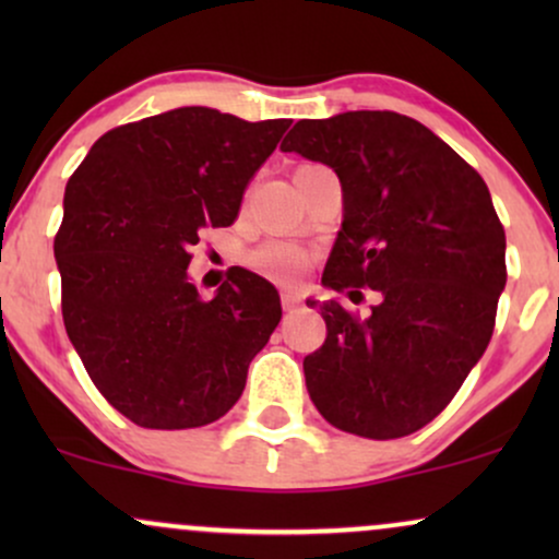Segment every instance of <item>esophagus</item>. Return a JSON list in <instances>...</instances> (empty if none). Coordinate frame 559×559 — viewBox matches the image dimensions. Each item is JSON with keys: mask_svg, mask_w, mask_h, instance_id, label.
<instances>
[{"mask_svg": "<svg viewBox=\"0 0 559 559\" xmlns=\"http://www.w3.org/2000/svg\"><path fill=\"white\" fill-rule=\"evenodd\" d=\"M281 305H284L286 312H294L301 305V299L297 297V294H288L286 292V294H281Z\"/></svg>", "mask_w": 559, "mask_h": 559, "instance_id": "esophagus-1", "label": "esophagus"}]
</instances>
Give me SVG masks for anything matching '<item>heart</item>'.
Masks as SVG:
<instances>
[{
    "mask_svg": "<svg viewBox=\"0 0 559 559\" xmlns=\"http://www.w3.org/2000/svg\"><path fill=\"white\" fill-rule=\"evenodd\" d=\"M307 262H310V254L297 247V243L284 239L262 241L260 247H254L247 254V265L254 273L275 281V284H294L299 273L307 267Z\"/></svg>",
    "mask_w": 559,
    "mask_h": 559,
    "instance_id": "b5f03b06",
    "label": "heart"
}]
</instances>
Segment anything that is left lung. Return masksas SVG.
I'll use <instances>...</instances> for the list:
<instances>
[{
  "label": "left lung",
  "mask_w": 559,
  "mask_h": 559,
  "mask_svg": "<svg viewBox=\"0 0 559 559\" xmlns=\"http://www.w3.org/2000/svg\"><path fill=\"white\" fill-rule=\"evenodd\" d=\"M281 150L342 181L344 223L323 284L352 288V299L357 288L381 294L368 318L336 299L320 305L329 333L305 357L310 400L365 439L420 431L491 342L507 265L489 189L433 131L391 110L299 120Z\"/></svg>",
  "instance_id": "8db88e82"
}]
</instances>
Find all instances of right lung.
<instances>
[{
	"label": "right lung",
	"mask_w": 559,
	"mask_h": 559,
	"mask_svg": "<svg viewBox=\"0 0 559 559\" xmlns=\"http://www.w3.org/2000/svg\"><path fill=\"white\" fill-rule=\"evenodd\" d=\"M288 126L181 107L107 131L70 176L55 236L62 320L99 394L141 428L223 418L278 325L265 278L239 267L204 299L186 267L204 228L236 221Z\"/></svg>",
	"instance_id": "add662e5"
}]
</instances>
